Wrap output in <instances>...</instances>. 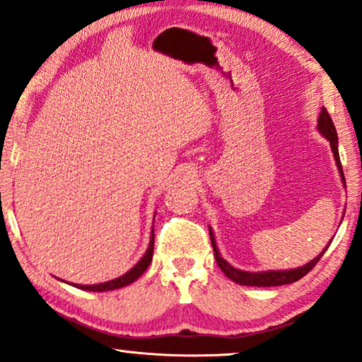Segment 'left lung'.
<instances>
[{
  "instance_id": "left-lung-1",
  "label": "left lung",
  "mask_w": 362,
  "mask_h": 362,
  "mask_svg": "<svg viewBox=\"0 0 362 362\" xmlns=\"http://www.w3.org/2000/svg\"><path fill=\"white\" fill-rule=\"evenodd\" d=\"M318 130L321 132V135H325L326 138L329 140V145H331V150L334 153V160H336V165H338V170H339V175L343 177V182L346 186V181H344V173H343V166H341V160H339V151H338V135H336V128H334V123L331 120L329 113L326 108H321V113H320V118H318ZM211 232V230H209ZM211 242H212V249H214V257H216V262L217 265H219V269L224 272L226 276H229L232 281H235V284L239 285H245V286H279V285H288V284H293V281L303 279V276L308 274L310 270H313V267L318 264L321 257L328 249L329 245H326V249L321 252V254L313 259L308 264L303 265V267H298V269H293V270H270V272H244V270H237L234 267L227 264V262L222 259L219 250H217L216 247V242H214V235H212L211 232ZM331 244V242H329Z\"/></svg>"
}]
</instances>
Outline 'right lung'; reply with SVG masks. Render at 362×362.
I'll list each match as a JSON object with an SVG mask.
<instances>
[{
    "label": "right lung",
    "instance_id": "right-lung-1",
    "mask_svg": "<svg viewBox=\"0 0 362 362\" xmlns=\"http://www.w3.org/2000/svg\"><path fill=\"white\" fill-rule=\"evenodd\" d=\"M153 247H155V230H151V240H150V245H148L146 254L143 255L141 260L138 262V264L133 267L132 270H128L125 275L118 276V279H115V280L103 281V284H98V285H76V286H77V288H81V290H88V291H108V290L122 288V286L130 285L132 281H135L138 276H140L143 272L148 269V265L151 264Z\"/></svg>",
    "mask_w": 362,
    "mask_h": 362
}]
</instances>
